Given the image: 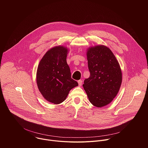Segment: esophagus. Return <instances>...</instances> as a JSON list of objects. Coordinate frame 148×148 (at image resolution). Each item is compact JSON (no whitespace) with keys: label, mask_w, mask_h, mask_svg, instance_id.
I'll return each instance as SVG.
<instances>
[{"label":"esophagus","mask_w":148,"mask_h":148,"mask_svg":"<svg viewBox=\"0 0 148 148\" xmlns=\"http://www.w3.org/2000/svg\"><path fill=\"white\" fill-rule=\"evenodd\" d=\"M78 84L79 86H82V84H83V81L82 80H79L78 81Z\"/></svg>","instance_id":"1"}]
</instances>
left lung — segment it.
I'll return each mask as SVG.
<instances>
[{
	"label": "left lung",
	"instance_id": "1",
	"mask_svg": "<svg viewBox=\"0 0 148 148\" xmlns=\"http://www.w3.org/2000/svg\"><path fill=\"white\" fill-rule=\"evenodd\" d=\"M89 78L83 85L90 103L101 108L117 96L122 83V72L115 56L106 45H98L86 50Z\"/></svg>",
	"mask_w": 148,
	"mask_h": 148
}]
</instances>
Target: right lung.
Here are the masks:
<instances>
[{
  "mask_svg": "<svg viewBox=\"0 0 148 148\" xmlns=\"http://www.w3.org/2000/svg\"><path fill=\"white\" fill-rule=\"evenodd\" d=\"M67 47L59 45L49 49L39 64L36 83L43 97L49 103L59 104L64 101L69 91L78 86L71 78L66 63Z\"/></svg>",
  "mask_w": 148,
  "mask_h": 148,
  "instance_id": "right-lung-1",
  "label": "right lung"
}]
</instances>
